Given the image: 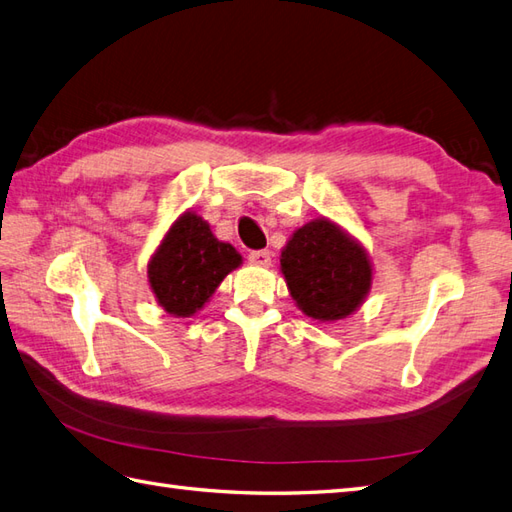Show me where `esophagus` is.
<instances>
[{
  "mask_svg": "<svg viewBox=\"0 0 512 512\" xmlns=\"http://www.w3.org/2000/svg\"><path fill=\"white\" fill-rule=\"evenodd\" d=\"M270 255H272L270 251H253L251 255H248V261H251L253 266L268 268V266H270V261H272V257H270Z\"/></svg>",
  "mask_w": 512,
  "mask_h": 512,
  "instance_id": "34e87169",
  "label": "esophagus"
}]
</instances>
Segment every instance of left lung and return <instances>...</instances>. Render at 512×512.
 Listing matches in <instances>:
<instances>
[{"label": "left lung", "instance_id": "left-lung-1", "mask_svg": "<svg viewBox=\"0 0 512 512\" xmlns=\"http://www.w3.org/2000/svg\"><path fill=\"white\" fill-rule=\"evenodd\" d=\"M279 259L296 307L318 323L349 318L371 292L373 264L366 248L325 216L296 229Z\"/></svg>", "mask_w": 512, "mask_h": 512}]
</instances>
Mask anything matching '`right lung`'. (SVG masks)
Returning a JSON list of instances; mask_svg holds the SVG:
<instances>
[{
	"label": "right lung",
	"mask_w": 512,
	"mask_h": 512,
	"mask_svg": "<svg viewBox=\"0 0 512 512\" xmlns=\"http://www.w3.org/2000/svg\"><path fill=\"white\" fill-rule=\"evenodd\" d=\"M242 266V255L211 233L196 211H183L165 231L148 261L154 299L174 318L198 314L224 277Z\"/></svg>",
	"instance_id": "add662e5"
}]
</instances>
